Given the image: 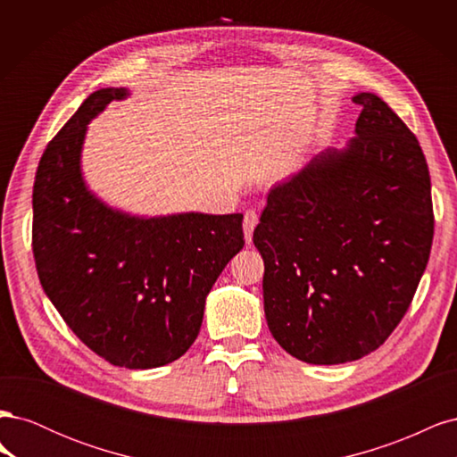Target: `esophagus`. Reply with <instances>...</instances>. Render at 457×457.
I'll use <instances>...</instances> for the list:
<instances>
[{
	"label": "esophagus",
	"mask_w": 457,
	"mask_h": 457,
	"mask_svg": "<svg viewBox=\"0 0 457 457\" xmlns=\"http://www.w3.org/2000/svg\"><path fill=\"white\" fill-rule=\"evenodd\" d=\"M257 223H259V215L253 210H247L244 215V237H245L247 244L252 242V234H253Z\"/></svg>",
	"instance_id": "34e87169"
}]
</instances>
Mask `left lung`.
<instances>
[{
  "mask_svg": "<svg viewBox=\"0 0 457 457\" xmlns=\"http://www.w3.org/2000/svg\"><path fill=\"white\" fill-rule=\"evenodd\" d=\"M356 137L274 187L253 244L272 337L307 364L353 362L403 320L431 253V177L406 123L373 93Z\"/></svg>",
  "mask_w": 457,
  "mask_h": 457,
  "instance_id": "1",
  "label": "left lung"
}]
</instances>
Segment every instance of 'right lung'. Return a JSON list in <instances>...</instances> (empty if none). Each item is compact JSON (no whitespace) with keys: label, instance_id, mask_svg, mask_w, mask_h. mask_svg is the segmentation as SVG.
<instances>
[{"label":"right lung","instance_id":"add662e5","mask_svg":"<svg viewBox=\"0 0 457 457\" xmlns=\"http://www.w3.org/2000/svg\"><path fill=\"white\" fill-rule=\"evenodd\" d=\"M126 87L91 93L54 135L34 181L32 250L41 287L87 347L114 366L148 370L198 337L205 297L244 247L242 213L131 215L81 173L87 123Z\"/></svg>","mask_w":457,"mask_h":457}]
</instances>
